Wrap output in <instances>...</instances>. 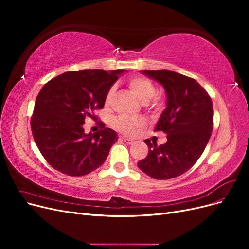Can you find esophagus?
Here are the masks:
<instances>
[{"label":"esophagus","instance_id":"obj_1","mask_svg":"<svg viewBox=\"0 0 249 249\" xmlns=\"http://www.w3.org/2000/svg\"><path fill=\"white\" fill-rule=\"evenodd\" d=\"M122 138H123V140L126 143V144H132L133 141H134L132 138H129V137H124H124H122Z\"/></svg>","mask_w":249,"mask_h":249}]
</instances>
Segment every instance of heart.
<instances>
[{"label":"heart","mask_w":249,"mask_h":249,"mask_svg":"<svg viewBox=\"0 0 249 249\" xmlns=\"http://www.w3.org/2000/svg\"><path fill=\"white\" fill-rule=\"evenodd\" d=\"M127 87L133 92V94L137 97V99L142 103H147L150 97L153 96V105L158 104V97L155 94V86L153 82L144 78V77H133L127 81ZM114 90L110 89L107 96H106V103L109 104ZM143 124V120L141 118H134V117H127V116H119L114 120V126L117 130L122 131L125 134H132L136 127Z\"/></svg>","instance_id":"1"}]
</instances>
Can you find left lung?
Instances as JSON below:
<instances>
[{
	"label": "left lung",
	"mask_w": 249,
	"mask_h": 249,
	"mask_svg": "<svg viewBox=\"0 0 249 249\" xmlns=\"http://www.w3.org/2000/svg\"><path fill=\"white\" fill-rule=\"evenodd\" d=\"M163 86L166 108L156 131L167 134V142L158 146L145 139L148 154L137 163L140 170L156 179L183 175L196 163L213 131V104L197 81L175 71H140Z\"/></svg>",
	"instance_id": "obj_1"
}]
</instances>
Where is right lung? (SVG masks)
I'll use <instances>...</instances> for the list:
<instances>
[{
  "instance_id": "right-lung-1",
  "label": "right lung",
  "mask_w": 249,
  "mask_h": 249,
  "mask_svg": "<svg viewBox=\"0 0 249 249\" xmlns=\"http://www.w3.org/2000/svg\"><path fill=\"white\" fill-rule=\"evenodd\" d=\"M125 70L67 71L44 85L35 101L31 129L34 141L52 167L71 177L85 176L106 161L117 133L104 127L84 132L85 118L94 119L111 86Z\"/></svg>"
}]
</instances>
